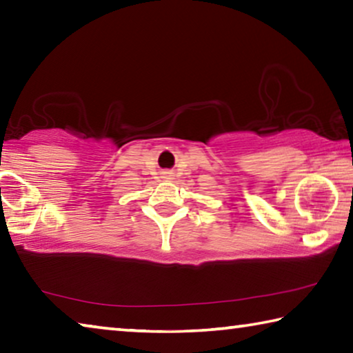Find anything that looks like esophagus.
<instances>
[{"label": "esophagus", "mask_w": 353, "mask_h": 353, "mask_svg": "<svg viewBox=\"0 0 353 353\" xmlns=\"http://www.w3.org/2000/svg\"><path fill=\"white\" fill-rule=\"evenodd\" d=\"M168 176H170V172H168Z\"/></svg>", "instance_id": "1"}]
</instances>
